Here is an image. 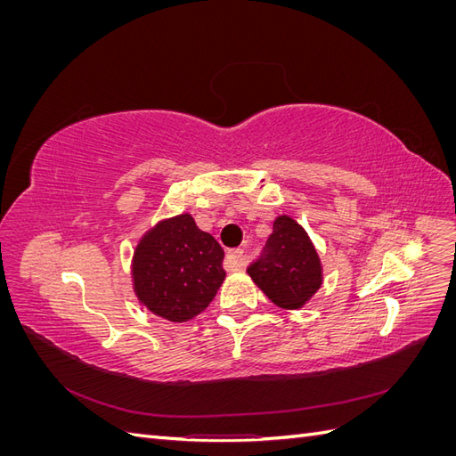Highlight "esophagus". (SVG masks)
I'll return each mask as SVG.
<instances>
[{
  "mask_svg": "<svg viewBox=\"0 0 456 456\" xmlns=\"http://www.w3.org/2000/svg\"><path fill=\"white\" fill-rule=\"evenodd\" d=\"M226 268L228 270H243L245 268V253L241 249L236 251H230L226 255Z\"/></svg>",
  "mask_w": 456,
  "mask_h": 456,
  "instance_id": "esophagus-1",
  "label": "esophagus"
}]
</instances>
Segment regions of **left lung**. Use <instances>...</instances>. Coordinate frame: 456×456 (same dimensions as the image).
Listing matches in <instances>:
<instances>
[{
  "mask_svg": "<svg viewBox=\"0 0 456 456\" xmlns=\"http://www.w3.org/2000/svg\"><path fill=\"white\" fill-rule=\"evenodd\" d=\"M247 272L260 291L283 310L305 308L323 283L322 258L314 241L289 215L273 220L265 255Z\"/></svg>",
  "mask_w": 456,
  "mask_h": 456,
  "instance_id": "1",
  "label": "left lung"
}]
</instances>
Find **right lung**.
Here are the masks:
<instances>
[{"label": "right lung", "mask_w": 456, "mask_h": 456, "mask_svg": "<svg viewBox=\"0 0 456 456\" xmlns=\"http://www.w3.org/2000/svg\"><path fill=\"white\" fill-rule=\"evenodd\" d=\"M224 251L190 213L161 218L134 245L131 283L139 305L163 320L186 323L216 297Z\"/></svg>", "instance_id": "right-lung-1"}]
</instances>
